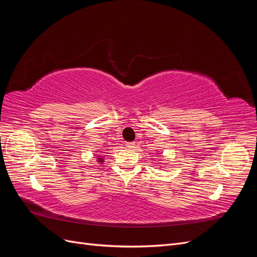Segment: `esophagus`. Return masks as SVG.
<instances>
[{
  "mask_svg": "<svg viewBox=\"0 0 257 257\" xmlns=\"http://www.w3.org/2000/svg\"><path fill=\"white\" fill-rule=\"evenodd\" d=\"M125 146H126L127 148H134V146H135V142H131V143H125Z\"/></svg>",
  "mask_w": 257,
  "mask_h": 257,
  "instance_id": "obj_1",
  "label": "esophagus"
}]
</instances>
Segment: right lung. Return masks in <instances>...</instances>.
<instances>
[{"mask_svg":"<svg viewBox=\"0 0 257 257\" xmlns=\"http://www.w3.org/2000/svg\"><path fill=\"white\" fill-rule=\"evenodd\" d=\"M100 160H102V159H99V161H100Z\"/></svg>","mask_w":257,"mask_h":257,"instance_id":"right-lung-1","label":"right lung"}]
</instances>
